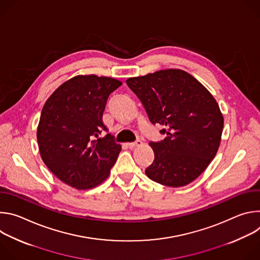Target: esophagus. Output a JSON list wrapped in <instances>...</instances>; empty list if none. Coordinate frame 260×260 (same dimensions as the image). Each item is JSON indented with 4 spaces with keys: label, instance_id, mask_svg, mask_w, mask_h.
Wrapping results in <instances>:
<instances>
[{
    "label": "esophagus",
    "instance_id": "1",
    "mask_svg": "<svg viewBox=\"0 0 260 260\" xmlns=\"http://www.w3.org/2000/svg\"><path fill=\"white\" fill-rule=\"evenodd\" d=\"M142 144H143V142H142V141H140V140H138L137 142H134V143H127L126 145H127L129 148H135V147L142 146Z\"/></svg>",
    "mask_w": 260,
    "mask_h": 260
}]
</instances>
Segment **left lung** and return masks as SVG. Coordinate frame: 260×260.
<instances>
[{"instance_id":"obj_1","label":"left lung","mask_w":260,"mask_h":260,"mask_svg":"<svg viewBox=\"0 0 260 260\" xmlns=\"http://www.w3.org/2000/svg\"><path fill=\"white\" fill-rule=\"evenodd\" d=\"M126 84L143 104L149 120L164 125L167 137L150 142L154 152L147 177L169 187L196 180L215 157L223 115L211 92L189 73L166 69L131 77Z\"/></svg>"}]
</instances>
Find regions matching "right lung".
<instances>
[{
    "instance_id": "add662e5",
    "label": "right lung",
    "mask_w": 260,
    "mask_h": 260,
    "mask_svg": "<svg viewBox=\"0 0 260 260\" xmlns=\"http://www.w3.org/2000/svg\"><path fill=\"white\" fill-rule=\"evenodd\" d=\"M122 84L106 76L78 75L48 98L37 128L39 151L46 167L78 190L102 184L110 175L121 145L104 131L102 117L109 94Z\"/></svg>"
}]
</instances>
